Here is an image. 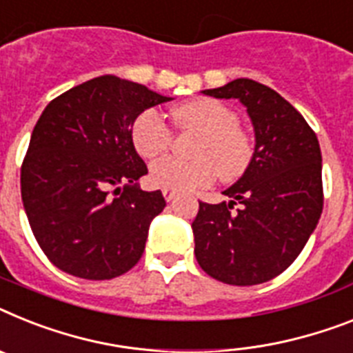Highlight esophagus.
<instances>
[{"label": "esophagus", "mask_w": 353, "mask_h": 353, "mask_svg": "<svg viewBox=\"0 0 353 353\" xmlns=\"http://www.w3.org/2000/svg\"><path fill=\"white\" fill-rule=\"evenodd\" d=\"M176 195H177V192H174V190H167V188L163 190V197H165L167 201H172L174 197H176Z\"/></svg>", "instance_id": "1"}]
</instances>
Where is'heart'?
<instances>
[{"mask_svg": "<svg viewBox=\"0 0 353 353\" xmlns=\"http://www.w3.org/2000/svg\"><path fill=\"white\" fill-rule=\"evenodd\" d=\"M179 131L194 132L197 140L190 150L192 161L165 158L149 170V181L158 188L190 192L212 185L215 174L232 183L253 161V138L239 125V114L226 103L213 99H195L172 109ZM132 145L141 158L152 159L167 152L172 131L152 109L140 112L131 129Z\"/></svg>", "mask_w": 353, "mask_h": 353, "instance_id": "1", "label": "heart"}]
</instances>
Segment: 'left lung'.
<instances>
[{"label": "left lung", "mask_w": 353, "mask_h": 353, "mask_svg": "<svg viewBox=\"0 0 353 353\" xmlns=\"http://www.w3.org/2000/svg\"><path fill=\"white\" fill-rule=\"evenodd\" d=\"M203 93L241 100L256 145L250 168L224 192L230 203L199 201L195 259L219 282L259 285L298 259L321 217L319 141L300 112L260 82L236 79Z\"/></svg>", "instance_id": "obj_1"}]
</instances>
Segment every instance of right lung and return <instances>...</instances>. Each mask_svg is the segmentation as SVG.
I'll list each match as a JSON object with an SVG mask.
<instances>
[{"label": "right lung", "instance_id": "obj_1", "mask_svg": "<svg viewBox=\"0 0 353 353\" xmlns=\"http://www.w3.org/2000/svg\"><path fill=\"white\" fill-rule=\"evenodd\" d=\"M167 100L103 75L46 105L21 165V197L35 241L55 268L111 280L141 259L150 221L167 203L159 190L136 186L149 170L131 127L140 112Z\"/></svg>", "mask_w": 353, "mask_h": 353}]
</instances>
